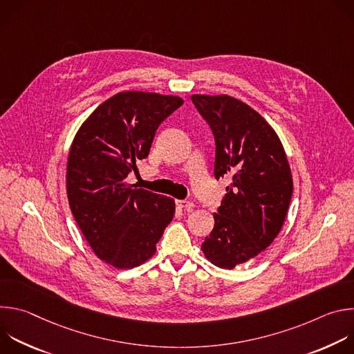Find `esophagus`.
Returning <instances> with one entry per match:
<instances>
[{
	"label": "esophagus",
	"instance_id": "esophagus-1",
	"mask_svg": "<svg viewBox=\"0 0 354 354\" xmlns=\"http://www.w3.org/2000/svg\"><path fill=\"white\" fill-rule=\"evenodd\" d=\"M176 206L179 209H185L187 212H190L194 207V205L192 203V201H187V200H176Z\"/></svg>",
	"mask_w": 354,
	"mask_h": 354
}]
</instances>
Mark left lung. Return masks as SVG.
I'll use <instances>...</instances> for the list:
<instances>
[{"label": "left lung", "instance_id": "1", "mask_svg": "<svg viewBox=\"0 0 354 354\" xmlns=\"http://www.w3.org/2000/svg\"><path fill=\"white\" fill-rule=\"evenodd\" d=\"M190 99L216 140V179L231 178L201 250L213 265L234 269L280 232L292 194L290 165L276 131L257 111L228 95Z\"/></svg>", "mask_w": 354, "mask_h": 354}]
</instances>
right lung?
<instances>
[{"label":"right lung","mask_w":354,"mask_h":354,"mask_svg":"<svg viewBox=\"0 0 354 354\" xmlns=\"http://www.w3.org/2000/svg\"><path fill=\"white\" fill-rule=\"evenodd\" d=\"M183 99L126 91L99 105L70 148L67 196L71 213L95 255L118 269L140 266L175 214L171 197L127 183L148 157L158 126Z\"/></svg>","instance_id":"1"}]
</instances>
